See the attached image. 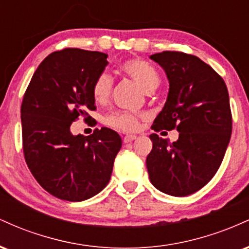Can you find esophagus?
Here are the masks:
<instances>
[{"label":"esophagus","mask_w":249,"mask_h":249,"mask_svg":"<svg viewBox=\"0 0 249 249\" xmlns=\"http://www.w3.org/2000/svg\"><path fill=\"white\" fill-rule=\"evenodd\" d=\"M134 139H137V136H133V134H127V136H125L124 138H123V142H133Z\"/></svg>","instance_id":"34e87169"}]
</instances>
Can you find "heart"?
<instances>
[{
    "mask_svg": "<svg viewBox=\"0 0 249 249\" xmlns=\"http://www.w3.org/2000/svg\"><path fill=\"white\" fill-rule=\"evenodd\" d=\"M122 70L127 73L131 78L138 83L145 91L150 92L158 87V72L153 65L142 59H128L121 65ZM113 87V79L110 73L102 72L96 77L91 87V95L93 101L98 104H103L108 99ZM144 113H132L126 111H118L105 117V124L113 128L124 131V132H134L141 126V121L145 119Z\"/></svg>",
    "mask_w": 249,
    "mask_h": 249,
    "instance_id": "b5f03b06",
    "label": "heart"
}]
</instances>
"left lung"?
I'll return each mask as SVG.
<instances>
[{"label": "left lung", "mask_w": 249, "mask_h": 249, "mask_svg": "<svg viewBox=\"0 0 249 249\" xmlns=\"http://www.w3.org/2000/svg\"><path fill=\"white\" fill-rule=\"evenodd\" d=\"M166 72L170 90L152 128H177L179 138L168 142L150 136L152 151L146 158L151 182L173 196H190L219 170L232 133V112L221 76L196 56L179 51L151 55Z\"/></svg>", "instance_id": "8db88e82"}]
</instances>
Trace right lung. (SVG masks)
Listing matches in <instances>:
<instances>
[{
  "label": "right lung",
  "mask_w": 249,
  "mask_h": 249,
  "mask_svg": "<svg viewBox=\"0 0 249 249\" xmlns=\"http://www.w3.org/2000/svg\"><path fill=\"white\" fill-rule=\"evenodd\" d=\"M99 51L67 48L38 65L21 105L25 162L41 186L56 198L83 201L108 184L122 138L107 127L73 136L72 122L91 118L95 78L107 65Z\"/></svg>",
  "instance_id": "1"
}]
</instances>
